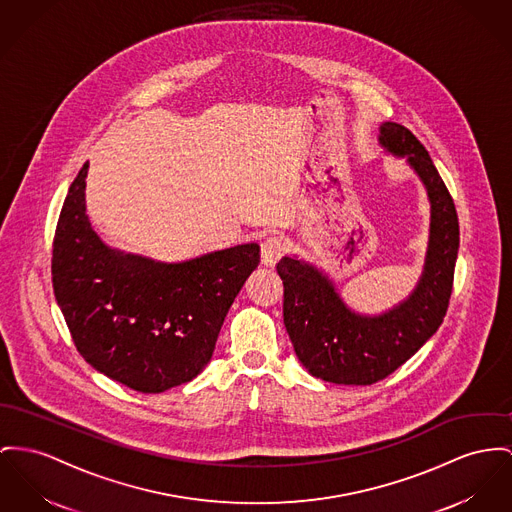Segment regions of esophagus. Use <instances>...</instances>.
Returning a JSON list of instances; mask_svg holds the SVG:
<instances>
[{
    "label": "esophagus",
    "instance_id": "obj_1",
    "mask_svg": "<svg viewBox=\"0 0 512 512\" xmlns=\"http://www.w3.org/2000/svg\"><path fill=\"white\" fill-rule=\"evenodd\" d=\"M289 250V244L281 235H270L262 242V262L266 266H273L285 252Z\"/></svg>",
    "mask_w": 512,
    "mask_h": 512
}]
</instances>
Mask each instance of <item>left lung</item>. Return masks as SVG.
I'll use <instances>...</instances> for the list:
<instances>
[{
  "mask_svg": "<svg viewBox=\"0 0 512 512\" xmlns=\"http://www.w3.org/2000/svg\"><path fill=\"white\" fill-rule=\"evenodd\" d=\"M380 143L406 157L431 202L425 272L402 305L380 316L345 307L332 281L297 258H281L283 322L308 373L336 384H375L402 367L443 324L452 295L460 227L454 200L423 143L408 128L384 122Z\"/></svg>",
  "mask_w": 512,
  "mask_h": 512,
  "instance_id": "1",
  "label": "left lung"
}]
</instances>
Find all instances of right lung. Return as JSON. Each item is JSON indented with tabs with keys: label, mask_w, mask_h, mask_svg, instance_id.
Segmentation results:
<instances>
[{
	"label": "right lung",
	"mask_w": 512,
	"mask_h": 512,
	"mask_svg": "<svg viewBox=\"0 0 512 512\" xmlns=\"http://www.w3.org/2000/svg\"><path fill=\"white\" fill-rule=\"evenodd\" d=\"M89 163L75 176L52 244V285L81 357L143 394L190 382L260 264L256 242L161 264L104 246L85 215Z\"/></svg>",
	"instance_id": "add662e5"
}]
</instances>
